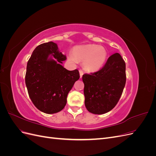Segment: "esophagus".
I'll return each mask as SVG.
<instances>
[{"mask_svg":"<svg viewBox=\"0 0 156 156\" xmlns=\"http://www.w3.org/2000/svg\"><path fill=\"white\" fill-rule=\"evenodd\" d=\"M79 73H80V77H82V76H83V73H84V72H83V71L82 70V69H79Z\"/></svg>","mask_w":156,"mask_h":156,"instance_id":"34e87169","label":"esophagus"}]
</instances>
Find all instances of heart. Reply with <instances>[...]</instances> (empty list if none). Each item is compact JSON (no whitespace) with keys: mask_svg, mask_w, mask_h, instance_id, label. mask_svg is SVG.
<instances>
[{"mask_svg":"<svg viewBox=\"0 0 156 156\" xmlns=\"http://www.w3.org/2000/svg\"><path fill=\"white\" fill-rule=\"evenodd\" d=\"M69 59L83 62L84 67L88 72H96L105 64L107 51L102 46L89 44L74 47Z\"/></svg>","mask_w":156,"mask_h":156,"instance_id":"heart-1","label":"heart"}]
</instances>
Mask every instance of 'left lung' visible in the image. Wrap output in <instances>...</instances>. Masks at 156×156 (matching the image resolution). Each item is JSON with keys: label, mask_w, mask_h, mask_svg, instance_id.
Listing matches in <instances>:
<instances>
[{"label": "left lung", "mask_w": 156, "mask_h": 156, "mask_svg": "<svg viewBox=\"0 0 156 156\" xmlns=\"http://www.w3.org/2000/svg\"><path fill=\"white\" fill-rule=\"evenodd\" d=\"M84 104L93 114L102 115L112 110L119 102L124 88L126 63L116 53L108 57L98 72L83 75Z\"/></svg>", "instance_id": "1"}]
</instances>
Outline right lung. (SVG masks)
<instances>
[{"instance_id": "right-lung-1", "label": "right lung", "mask_w": 156, "mask_h": 156, "mask_svg": "<svg viewBox=\"0 0 156 156\" xmlns=\"http://www.w3.org/2000/svg\"><path fill=\"white\" fill-rule=\"evenodd\" d=\"M66 59L57 45L49 41L36 47L27 62L28 93L37 109L47 114L63 109L69 92L80 77L78 69L69 71L61 65Z\"/></svg>"}]
</instances>
